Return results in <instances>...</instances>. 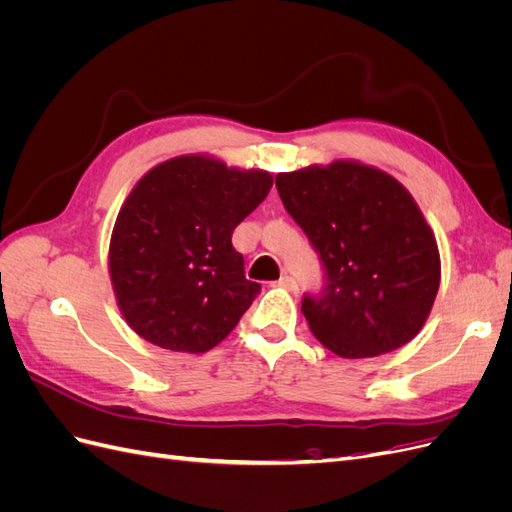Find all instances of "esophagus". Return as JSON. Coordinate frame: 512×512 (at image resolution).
Masks as SVG:
<instances>
[{
	"instance_id": "1",
	"label": "esophagus",
	"mask_w": 512,
	"mask_h": 512,
	"mask_svg": "<svg viewBox=\"0 0 512 512\" xmlns=\"http://www.w3.org/2000/svg\"><path fill=\"white\" fill-rule=\"evenodd\" d=\"M277 286H284L288 290H297V282H294L292 275H282L280 282H277Z\"/></svg>"
}]
</instances>
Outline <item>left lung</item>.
I'll list each match as a JSON object with an SVG mask.
<instances>
[{
  "mask_svg": "<svg viewBox=\"0 0 512 512\" xmlns=\"http://www.w3.org/2000/svg\"><path fill=\"white\" fill-rule=\"evenodd\" d=\"M275 185L322 260L324 286L301 303L318 342L367 359L414 339L440 288V252L404 185L352 160L280 173Z\"/></svg>",
  "mask_w": 512,
  "mask_h": 512,
  "instance_id": "1",
  "label": "left lung"
}]
</instances>
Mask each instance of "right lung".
Segmentation results:
<instances>
[{
    "label": "right lung",
    "mask_w": 512,
    "mask_h": 512,
    "mask_svg": "<svg viewBox=\"0 0 512 512\" xmlns=\"http://www.w3.org/2000/svg\"><path fill=\"white\" fill-rule=\"evenodd\" d=\"M267 170L209 156L153 166L123 203L108 271L136 335L173 352H207L237 327L260 284L245 280L232 230L267 198Z\"/></svg>",
    "instance_id": "1"
}]
</instances>
